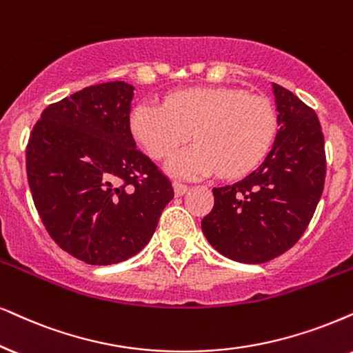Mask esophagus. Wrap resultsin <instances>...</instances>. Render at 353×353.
Segmentation results:
<instances>
[{
  "mask_svg": "<svg viewBox=\"0 0 353 353\" xmlns=\"http://www.w3.org/2000/svg\"><path fill=\"white\" fill-rule=\"evenodd\" d=\"M172 185H174V192H176L177 197H181V195H184L185 192H187V189H189V185L182 184V182H177V181H174Z\"/></svg>",
  "mask_w": 353,
  "mask_h": 353,
  "instance_id": "1",
  "label": "esophagus"
}]
</instances>
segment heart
<instances>
[{
    "instance_id": "obj_1",
    "label": "heart",
    "mask_w": 353,
    "mask_h": 353,
    "mask_svg": "<svg viewBox=\"0 0 353 353\" xmlns=\"http://www.w3.org/2000/svg\"><path fill=\"white\" fill-rule=\"evenodd\" d=\"M137 141L151 158L161 159L192 137L197 143L169 159L184 177H239L269 153L276 133V112L264 96L241 89H189L169 96L164 105H137L130 117Z\"/></svg>"
}]
</instances>
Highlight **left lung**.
I'll use <instances>...</instances> for the list:
<instances>
[{
  "mask_svg": "<svg viewBox=\"0 0 353 353\" xmlns=\"http://www.w3.org/2000/svg\"><path fill=\"white\" fill-rule=\"evenodd\" d=\"M276 104L274 146L243 181L213 189L202 231L218 252L262 264L296 244L318 207L325 179L324 135L311 107L272 83Z\"/></svg>",
  "mask_w": 353,
  "mask_h": 353,
  "instance_id": "8db88e82",
  "label": "left lung"
}]
</instances>
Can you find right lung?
I'll return each instance as SVG.
<instances>
[{
    "mask_svg": "<svg viewBox=\"0 0 353 353\" xmlns=\"http://www.w3.org/2000/svg\"><path fill=\"white\" fill-rule=\"evenodd\" d=\"M132 84H94L47 105L26 148L37 213L63 251L91 265L140 252L174 197L168 176L137 148Z\"/></svg>",
    "mask_w": 353,
    "mask_h": 353,
    "instance_id": "obj_1",
    "label": "right lung"
}]
</instances>
